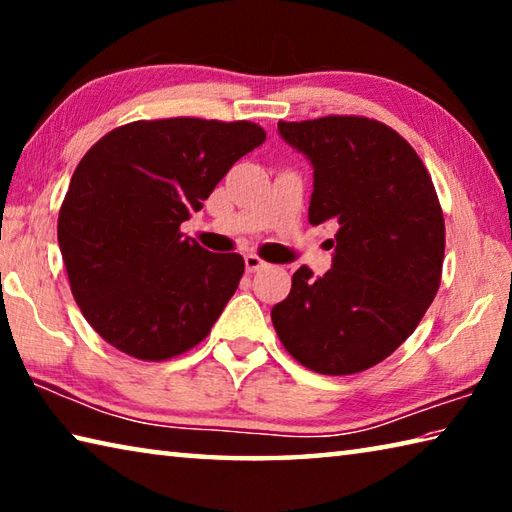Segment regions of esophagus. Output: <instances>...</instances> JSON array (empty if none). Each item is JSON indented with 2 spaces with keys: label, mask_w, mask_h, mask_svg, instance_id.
Here are the masks:
<instances>
[{
  "label": "esophagus",
  "mask_w": 512,
  "mask_h": 512,
  "mask_svg": "<svg viewBox=\"0 0 512 512\" xmlns=\"http://www.w3.org/2000/svg\"><path fill=\"white\" fill-rule=\"evenodd\" d=\"M244 262H246V271H248V273L262 271V268H266V266H268L262 257H259V255H253V253L246 255V257H244Z\"/></svg>",
  "instance_id": "esophagus-1"
}]
</instances>
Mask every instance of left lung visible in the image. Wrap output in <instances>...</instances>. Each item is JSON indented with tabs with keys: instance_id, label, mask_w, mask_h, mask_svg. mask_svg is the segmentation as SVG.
<instances>
[{
	"instance_id": "obj_1",
	"label": "left lung",
	"mask_w": 512,
	"mask_h": 512,
	"mask_svg": "<svg viewBox=\"0 0 512 512\" xmlns=\"http://www.w3.org/2000/svg\"><path fill=\"white\" fill-rule=\"evenodd\" d=\"M277 131L314 167L309 223L339 230L332 268L314 277L300 266L273 327L305 368L354 375L391 357L436 298L445 257L436 187L413 146L377 119L329 115Z\"/></svg>"
}]
</instances>
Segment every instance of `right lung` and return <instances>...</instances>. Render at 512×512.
Here are the masks:
<instances>
[{
  "label": "right lung",
  "mask_w": 512,
  "mask_h": 512,
  "mask_svg": "<svg viewBox=\"0 0 512 512\" xmlns=\"http://www.w3.org/2000/svg\"><path fill=\"white\" fill-rule=\"evenodd\" d=\"M264 140L253 121L140 119L83 155L58 246L76 305L112 348L167 361L210 334L246 264L185 239L180 223Z\"/></svg>",
  "instance_id": "add662e5"
}]
</instances>
